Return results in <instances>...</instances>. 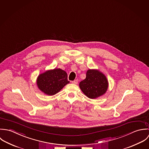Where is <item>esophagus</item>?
<instances>
[{
  "instance_id": "34e87169",
  "label": "esophagus",
  "mask_w": 149,
  "mask_h": 149,
  "mask_svg": "<svg viewBox=\"0 0 149 149\" xmlns=\"http://www.w3.org/2000/svg\"><path fill=\"white\" fill-rule=\"evenodd\" d=\"M78 79H76V80H74V81H72V84H78Z\"/></svg>"
}]
</instances>
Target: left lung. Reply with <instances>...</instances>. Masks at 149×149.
<instances>
[{
	"label": "left lung",
	"mask_w": 149,
	"mask_h": 149,
	"mask_svg": "<svg viewBox=\"0 0 149 149\" xmlns=\"http://www.w3.org/2000/svg\"><path fill=\"white\" fill-rule=\"evenodd\" d=\"M83 93L90 98H95L104 94L108 87L105 76L97 70H89L86 78L79 83Z\"/></svg>",
	"instance_id": "1"
}]
</instances>
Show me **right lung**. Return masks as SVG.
Returning a JSON list of instances; mask_svg holds the SVG:
<instances>
[{"instance_id": "obj_1", "label": "right lung", "mask_w": 149, "mask_h": 149, "mask_svg": "<svg viewBox=\"0 0 149 149\" xmlns=\"http://www.w3.org/2000/svg\"><path fill=\"white\" fill-rule=\"evenodd\" d=\"M69 82L67 73L60 68L47 71L40 74L37 80L38 88L49 95L55 94Z\"/></svg>"}]
</instances>
